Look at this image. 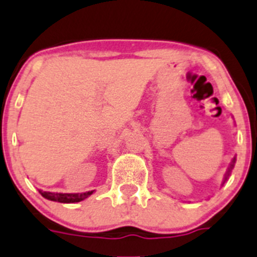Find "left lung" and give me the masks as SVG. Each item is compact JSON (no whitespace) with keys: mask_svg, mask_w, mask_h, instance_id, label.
Returning a JSON list of instances; mask_svg holds the SVG:
<instances>
[{"mask_svg":"<svg viewBox=\"0 0 257 257\" xmlns=\"http://www.w3.org/2000/svg\"><path fill=\"white\" fill-rule=\"evenodd\" d=\"M235 162H236V158H233V159H232V162H231L230 167H228V168H227V172H226V174H225V181H226V179L228 178V176H230L231 171H232L233 166H235ZM225 181H223V183H225Z\"/></svg>","mask_w":257,"mask_h":257,"instance_id":"1","label":"left lung"}]
</instances>
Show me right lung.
Segmentation results:
<instances>
[{"mask_svg": "<svg viewBox=\"0 0 257 257\" xmlns=\"http://www.w3.org/2000/svg\"><path fill=\"white\" fill-rule=\"evenodd\" d=\"M39 192L41 193L42 197H45L46 200L60 203H75L88 198L89 196L93 195L94 191L84 192V193H55V192H45L39 189Z\"/></svg>", "mask_w": 257, "mask_h": 257, "instance_id": "1", "label": "right lung"}]
</instances>
